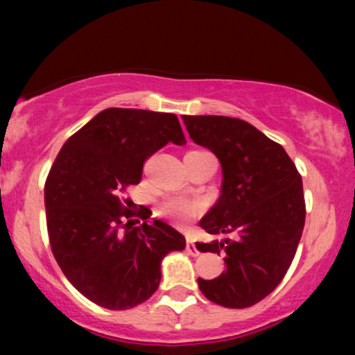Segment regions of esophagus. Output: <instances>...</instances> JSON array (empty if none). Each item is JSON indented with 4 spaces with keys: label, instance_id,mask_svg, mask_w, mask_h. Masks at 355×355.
<instances>
[{
    "label": "esophagus",
    "instance_id": "34e87169",
    "mask_svg": "<svg viewBox=\"0 0 355 355\" xmlns=\"http://www.w3.org/2000/svg\"><path fill=\"white\" fill-rule=\"evenodd\" d=\"M186 250L189 252V254L197 257L200 252H198V249L196 247V242H193L192 239H187V244H186Z\"/></svg>",
    "mask_w": 355,
    "mask_h": 355
}]
</instances>
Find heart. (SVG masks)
I'll return each mask as SVG.
<instances>
[{
    "mask_svg": "<svg viewBox=\"0 0 355 355\" xmlns=\"http://www.w3.org/2000/svg\"><path fill=\"white\" fill-rule=\"evenodd\" d=\"M191 153H196V155H198V157L213 158L208 152H191ZM158 213L163 216L171 218V220L178 221V223H184V221L191 220L192 216L197 215L198 207L196 205V203L182 200V198L169 197V198H164V200L159 203Z\"/></svg>",
    "mask_w": 355,
    "mask_h": 355,
    "instance_id": "1",
    "label": "heart"
}]
</instances>
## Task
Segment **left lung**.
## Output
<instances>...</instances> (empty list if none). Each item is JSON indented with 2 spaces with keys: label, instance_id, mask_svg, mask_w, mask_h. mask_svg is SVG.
Instances as JSON below:
<instances>
[{
  "label": "left lung",
  "instance_id": "8db88e82",
  "mask_svg": "<svg viewBox=\"0 0 355 355\" xmlns=\"http://www.w3.org/2000/svg\"><path fill=\"white\" fill-rule=\"evenodd\" d=\"M193 142L221 163V196L202 218L208 234L234 239L197 242L200 252L225 255L226 271L198 278L208 300L250 307L273 293L293 263L305 225L302 178L279 144L245 121L227 116H182Z\"/></svg>",
  "mask_w": 355,
  "mask_h": 355
}]
</instances>
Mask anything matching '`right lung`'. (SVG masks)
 Segmentation results:
<instances>
[{"mask_svg":"<svg viewBox=\"0 0 355 355\" xmlns=\"http://www.w3.org/2000/svg\"><path fill=\"white\" fill-rule=\"evenodd\" d=\"M168 142L186 144L178 116L147 110L100 111L62 145L45 182L53 255L69 283L100 307L125 310L158 289L162 260L186 239L162 220L134 226L119 192L142 179L145 159Z\"/></svg>","mask_w":355,"mask_h":355,"instance_id":"right-lung-1","label":"right lung"}]
</instances>
